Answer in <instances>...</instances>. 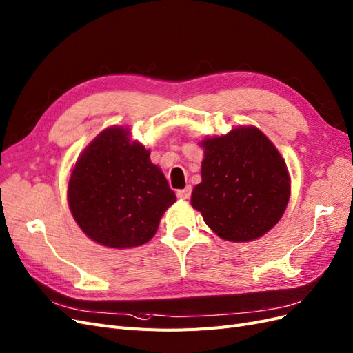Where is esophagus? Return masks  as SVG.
Masks as SVG:
<instances>
[{"instance_id": "34e87169", "label": "esophagus", "mask_w": 353, "mask_h": 353, "mask_svg": "<svg viewBox=\"0 0 353 353\" xmlns=\"http://www.w3.org/2000/svg\"><path fill=\"white\" fill-rule=\"evenodd\" d=\"M191 196V187H185L184 190H178L176 191V197L181 200H187Z\"/></svg>"}]
</instances>
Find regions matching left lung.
<instances>
[{
  "label": "left lung",
  "mask_w": 353,
  "mask_h": 353,
  "mask_svg": "<svg viewBox=\"0 0 353 353\" xmlns=\"http://www.w3.org/2000/svg\"><path fill=\"white\" fill-rule=\"evenodd\" d=\"M191 205L223 240L250 241L280 221L290 197L285 162L254 126L208 138Z\"/></svg>",
  "instance_id": "1"
}]
</instances>
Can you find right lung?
<instances>
[{
	"instance_id": "1",
	"label": "right lung",
	"mask_w": 353,
	"mask_h": 353,
	"mask_svg": "<svg viewBox=\"0 0 353 353\" xmlns=\"http://www.w3.org/2000/svg\"><path fill=\"white\" fill-rule=\"evenodd\" d=\"M109 128L85 148L69 179V206L81 230L113 249L150 240L176 197L150 152Z\"/></svg>"
}]
</instances>
